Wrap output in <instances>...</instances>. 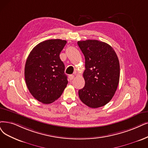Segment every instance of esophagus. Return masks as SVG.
<instances>
[{
  "label": "esophagus",
  "mask_w": 148,
  "mask_h": 148,
  "mask_svg": "<svg viewBox=\"0 0 148 148\" xmlns=\"http://www.w3.org/2000/svg\"><path fill=\"white\" fill-rule=\"evenodd\" d=\"M73 78H74V75H69V79H70V81L73 79Z\"/></svg>",
  "instance_id": "1"
}]
</instances>
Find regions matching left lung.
<instances>
[{"instance_id": "8db88e82", "label": "left lung", "mask_w": 148, "mask_h": 148, "mask_svg": "<svg viewBox=\"0 0 148 148\" xmlns=\"http://www.w3.org/2000/svg\"><path fill=\"white\" fill-rule=\"evenodd\" d=\"M78 45L85 57L84 87L79 90L81 101L92 108L108 104L119 83L120 63L115 51L97 40H80Z\"/></svg>"}]
</instances>
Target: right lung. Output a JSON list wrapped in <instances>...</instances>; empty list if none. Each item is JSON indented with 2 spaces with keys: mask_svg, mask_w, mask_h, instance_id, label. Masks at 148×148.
<instances>
[{
  "mask_svg": "<svg viewBox=\"0 0 148 148\" xmlns=\"http://www.w3.org/2000/svg\"><path fill=\"white\" fill-rule=\"evenodd\" d=\"M67 41L60 39L44 40L29 53L25 66V79L33 97L50 104L61 97L68 81L60 54Z\"/></svg>",
  "mask_w": 148,
  "mask_h": 148,
  "instance_id": "obj_1",
  "label": "right lung"
}]
</instances>
